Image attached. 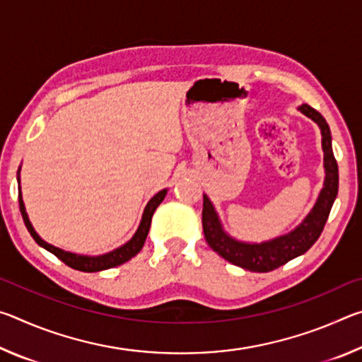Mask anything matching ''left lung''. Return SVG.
Masks as SVG:
<instances>
[{
	"label": "left lung",
	"instance_id": "obj_1",
	"mask_svg": "<svg viewBox=\"0 0 362 362\" xmlns=\"http://www.w3.org/2000/svg\"><path fill=\"white\" fill-rule=\"evenodd\" d=\"M303 115L317 122L322 134V151H324V169L326 179L317 198L313 211L289 235L281 236L278 240L262 243V244H246L238 243L225 235L222 226L218 223L217 214L214 211L211 201L204 196L203 201V230L204 238L212 250L223 257L225 260L236 267L255 273H268L279 268L296 257L305 254L317 241L327 222V217L332 209V204L339 193V166L332 153L330 144V131L326 119L320 112L303 103L298 108Z\"/></svg>",
	"mask_w": 362,
	"mask_h": 362
}]
</instances>
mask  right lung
<instances>
[{
  "instance_id": "add662e5",
  "label": "right lung",
  "mask_w": 362,
  "mask_h": 362,
  "mask_svg": "<svg viewBox=\"0 0 362 362\" xmlns=\"http://www.w3.org/2000/svg\"><path fill=\"white\" fill-rule=\"evenodd\" d=\"M166 193H168V189H161V192L153 196V198L150 199V203L146 204L145 211H144V217H142V222H140L139 230L129 243H126L124 246L113 250V252L105 254V255H99V257H84V255L65 252V250H62V249L54 247V246H51V244L45 243L38 235H36L32 223H30L27 212H25V206H23V201L21 198V193H19V206H21L23 222H25L28 233L32 235L33 240L38 243L41 247L49 250V252L56 255L59 260H62L65 265H69L73 269H78V272H84V273H94V272H102V269H108V268H115L118 265H122V263L131 260L134 255H137L140 252V249L144 247V243L146 240V235H148L153 214H155L156 207L163 203Z\"/></svg>"
}]
</instances>
